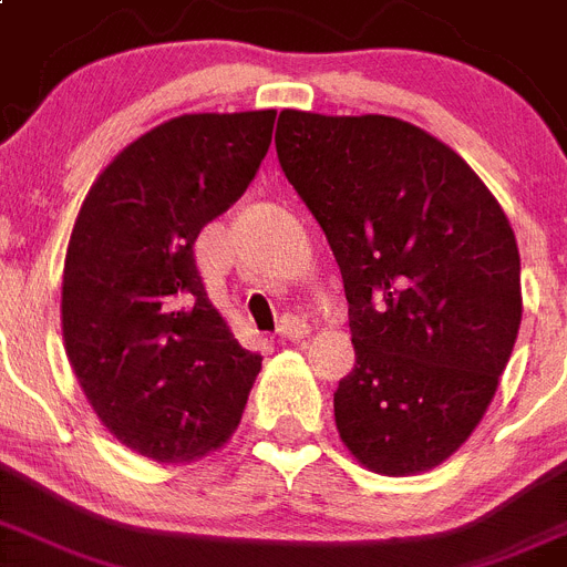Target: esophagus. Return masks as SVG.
I'll list each match as a JSON object with an SVG mask.
<instances>
[{
  "label": "esophagus",
  "mask_w": 567,
  "mask_h": 567,
  "mask_svg": "<svg viewBox=\"0 0 567 567\" xmlns=\"http://www.w3.org/2000/svg\"><path fill=\"white\" fill-rule=\"evenodd\" d=\"M308 333H311V324H308V319L305 317H297V313H288V317L282 319V324H279V337L288 339V342L305 339Z\"/></svg>",
  "instance_id": "1"
}]
</instances>
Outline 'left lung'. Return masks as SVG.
Returning <instances> with one entry per match:
<instances>
[{
  "mask_svg": "<svg viewBox=\"0 0 567 567\" xmlns=\"http://www.w3.org/2000/svg\"><path fill=\"white\" fill-rule=\"evenodd\" d=\"M277 154L342 270L357 365L333 393L339 440L382 476L442 465L519 333L508 216L454 147L396 116L282 111Z\"/></svg>",
  "mask_w": 567,
  "mask_h": 567,
  "instance_id": "8db88e82",
  "label": "left lung"
}]
</instances>
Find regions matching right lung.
<instances>
[{
    "label": "right lung",
    "mask_w": 567,
    "mask_h": 567,
    "mask_svg": "<svg viewBox=\"0 0 567 567\" xmlns=\"http://www.w3.org/2000/svg\"><path fill=\"white\" fill-rule=\"evenodd\" d=\"M277 111L185 113L142 134L87 190L62 277V339L102 425L154 462L230 440L262 371L194 259L268 154Z\"/></svg>",
    "instance_id": "add662e5"
}]
</instances>
